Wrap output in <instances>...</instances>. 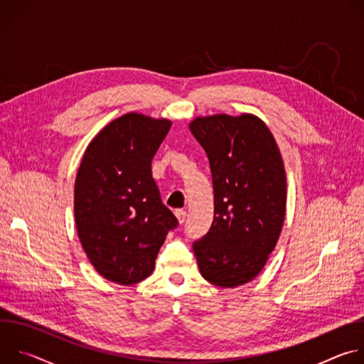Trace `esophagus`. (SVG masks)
Segmentation results:
<instances>
[{"mask_svg":"<svg viewBox=\"0 0 364 364\" xmlns=\"http://www.w3.org/2000/svg\"><path fill=\"white\" fill-rule=\"evenodd\" d=\"M186 216H187L186 210H181V209L176 210V218H177L178 223H184V220H186Z\"/></svg>","mask_w":364,"mask_h":364,"instance_id":"34e87169","label":"esophagus"}]
</instances>
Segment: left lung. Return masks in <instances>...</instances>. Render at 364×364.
<instances>
[{
  "label": "left lung",
  "instance_id": "8db88e82",
  "mask_svg": "<svg viewBox=\"0 0 364 364\" xmlns=\"http://www.w3.org/2000/svg\"><path fill=\"white\" fill-rule=\"evenodd\" d=\"M188 128L209 159L215 218L194 242L201 277L222 288L255 279L275 249L287 210L281 151L267 124L253 114L197 117Z\"/></svg>",
  "mask_w": 364,
  "mask_h": 364
}]
</instances>
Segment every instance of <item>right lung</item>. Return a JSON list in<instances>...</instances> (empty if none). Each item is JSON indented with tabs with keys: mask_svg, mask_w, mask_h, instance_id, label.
Masks as SVG:
<instances>
[{
	"mask_svg": "<svg viewBox=\"0 0 364 364\" xmlns=\"http://www.w3.org/2000/svg\"><path fill=\"white\" fill-rule=\"evenodd\" d=\"M173 122L128 112L86 146L75 181V222L95 271L119 285L146 279L178 222L163 204L151 163Z\"/></svg>",
	"mask_w": 364,
	"mask_h": 364,
	"instance_id": "obj_1",
	"label": "right lung"
}]
</instances>
